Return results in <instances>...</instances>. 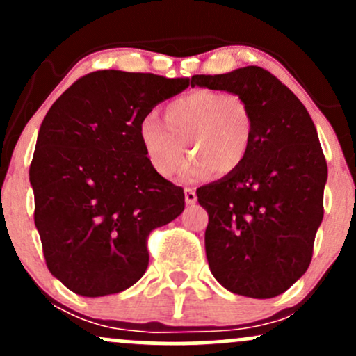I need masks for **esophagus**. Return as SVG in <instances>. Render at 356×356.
I'll use <instances>...</instances> for the list:
<instances>
[{"label": "esophagus", "mask_w": 356, "mask_h": 356, "mask_svg": "<svg viewBox=\"0 0 356 356\" xmlns=\"http://www.w3.org/2000/svg\"><path fill=\"white\" fill-rule=\"evenodd\" d=\"M184 195H186L187 204H195V201H197V194H195V191L191 189V187H186V189H184Z\"/></svg>", "instance_id": "obj_1"}]
</instances>
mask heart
I'll use <instances>...</instances> for the list:
<instances>
[{
  "label": "heart",
  "instance_id": "obj_1",
  "mask_svg": "<svg viewBox=\"0 0 356 356\" xmlns=\"http://www.w3.org/2000/svg\"><path fill=\"white\" fill-rule=\"evenodd\" d=\"M138 142L152 169L172 177L184 162V144L192 159L184 177L227 175L246 162L252 144V115L236 93L194 90L165 105L164 122L145 115L137 129Z\"/></svg>",
  "mask_w": 356,
  "mask_h": 356
}]
</instances>
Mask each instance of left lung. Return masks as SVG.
<instances>
[{
  "instance_id": "left-lung-1",
  "label": "left lung",
  "mask_w": 356,
  "mask_h": 356,
  "mask_svg": "<svg viewBox=\"0 0 356 356\" xmlns=\"http://www.w3.org/2000/svg\"><path fill=\"white\" fill-rule=\"evenodd\" d=\"M195 85L243 97L252 115L246 162L197 189L209 214L211 273L236 295L275 298L306 273L323 220L328 167L316 127L295 93L261 67L194 75Z\"/></svg>"
}]
</instances>
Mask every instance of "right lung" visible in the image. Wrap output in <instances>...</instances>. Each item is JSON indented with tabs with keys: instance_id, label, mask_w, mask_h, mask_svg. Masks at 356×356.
I'll return each mask as SVG.
<instances>
[{
	"instance_id": "obj_1",
	"label": "right lung",
	"mask_w": 356,
	"mask_h": 356,
	"mask_svg": "<svg viewBox=\"0 0 356 356\" xmlns=\"http://www.w3.org/2000/svg\"><path fill=\"white\" fill-rule=\"evenodd\" d=\"M187 79L100 70L76 80L40 127L30 165L47 266L80 296L113 295L149 266L147 238L184 211V191L152 169L137 129Z\"/></svg>"
}]
</instances>
